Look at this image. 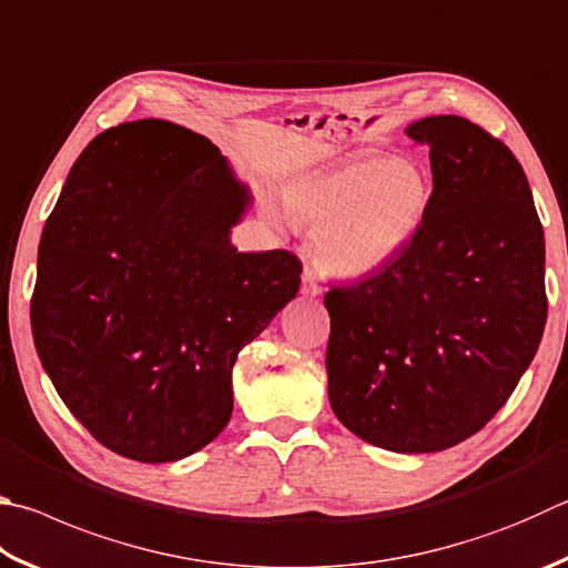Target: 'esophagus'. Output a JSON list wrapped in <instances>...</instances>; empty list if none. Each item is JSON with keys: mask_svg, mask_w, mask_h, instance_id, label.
I'll list each match as a JSON object with an SVG mask.
<instances>
[{"mask_svg": "<svg viewBox=\"0 0 568 568\" xmlns=\"http://www.w3.org/2000/svg\"><path fill=\"white\" fill-rule=\"evenodd\" d=\"M301 293H303V295H307V297H315V295L323 293V285H320V283L315 281V275H313L311 271H305V275H303Z\"/></svg>", "mask_w": 568, "mask_h": 568, "instance_id": "esophagus-1", "label": "esophagus"}]
</instances>
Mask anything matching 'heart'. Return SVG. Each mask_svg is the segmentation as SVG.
Masks as SVG:
<instances>
[{
    "instance_id": "heart-1",
    "label": "heart",
    "mask_w": 568,
    "mask_h": 568,
    "mask_svg": "<svg viewBox=\"0 0 568 568\" xmlns=\"http://www.w3.org/2000/svg\"><path fill=\"white\" fill-rule=\"evenodd\" d=\"M432 203V183L409 159L365 156L295 179L285 209L315 233L325 273L359 281L395 261L415 239Z\"/></svg>"
}]
</instances>
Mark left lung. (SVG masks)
Listing matches in <instances>:
<instances>
[{"label":"left lung","mask_w":568,"mask_h":568,"mask_svg":"<svg viewBox=\"0 0 568 568\" xmlns=\"http://www.w3.org/2000/svg\"><path fill=\"white\" fill-rule=\"evenodd\" d=\"M429 149L432 203L395 261L329 287L327 395L369 445H459L509 399L546 325L544 229L521 163L469 119L405 129Z\"/></svg>","instance_id":"1"}]
</instances>
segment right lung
Segmentation results:
<instances>
[{
	"label": "right lung",
	"mask_w": 568,
	"mask_h": 568,
	"mask_svg": "<svg viewBox=\"0 0 568 568\" xmlns=\"http://www.w3.org/2000/svg\"><path fill=\"white\" fill-rule=\"evenodd\" d=\"M253 195L213 143L143 119L81 151L41 231L32 333L71 415L136 462L221 435L233 365L301 287L287 251L239 253Z\"/></svg>",
	"instance_id": "obj_1"
}]
</instances>
